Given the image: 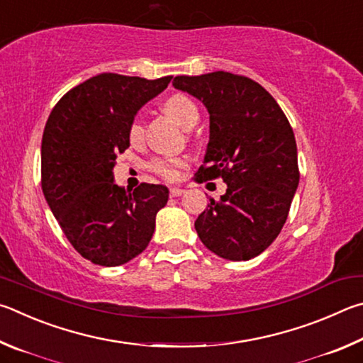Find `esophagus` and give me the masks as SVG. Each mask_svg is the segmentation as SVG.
<instances>
[{"mask_svg": "<svg viewBox=\"0 0 363 363\" xmlns=\"http://www.w3.org/2000/svg\"><path fill=\"white\" fill-rule=\"evenodd\" d=\"M183 194H185V189H182V188H172L170 189L172 198H178V196H183Z\"/></svg>", "mask_w": 363, "mask_h": 363, "instance_id": "1", "label": "esophagus"}]
</instances>
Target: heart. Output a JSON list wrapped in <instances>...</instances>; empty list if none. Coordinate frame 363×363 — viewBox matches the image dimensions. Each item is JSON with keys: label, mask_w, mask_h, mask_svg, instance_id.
Listing matches in <instances>:
<instances>
[{"label": "heart", "mask_w": 363, "mask_h": 363, "mask_svg": "<svg viewBox=\"0 0 363 363\" xmlns=\"http://www.w3.org/2000/svg\"><path fill=\"white\" fill-rule=\"evenodd\" d=\"M164 111L174 118L183 129H193L199 121V108L185 94H172L164 101ZM145 135V127L142 119L138 116L130 121L129 125V138L130 142H140ZM186 164L185 157H156L152 159L150 167L156 172L159 177L165 180H175L178 177V169Z\"/></svg>", "instance_id": "b5f03b06"}]
</instances>
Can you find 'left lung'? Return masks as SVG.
<instances>
[{
  "label": "left lung",
  "mask_w": 363,
  "mask_h": 363,
  "mask_svg": "<svg viewBox=\"0 0 363 363\" xmlns=\"http://www.w3.org/2000/svg\"><path fill=\"white\" fill-rule=\"evenodd\" d=\"M172 84L201 100L211 114L196 182L221 177L228 185L220 201L211 198L194 221L198 236L225 259L255 258L281 233L300 183L289 119L272 95L245 76H175Z\"/></svg>",
  "instance_id": "8db88e82"
}]
</instances>
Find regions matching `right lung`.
<instances>
[{
    "label": "right lung",
    "instance_id": "right-lung-1",
    "mask_svg": "<svg viewBox=\"0 0 363 363\" xmlns=\"http://www.w3.org/2000/svg\"><path fill=\"white\" fill-rule=\"evenodd\" d=\"M172 76L145 79L101 73L73 87L50 111L41 143V188L74 250L100 266L140 255L152 238L169 189L114 183L116 155L129 148V125Z\"/></svg>",
    "mask_w": 363,
    "mask_h": 363
}]
</instances>
